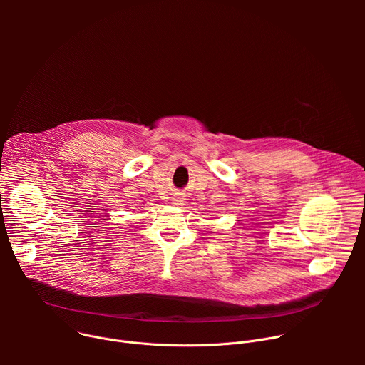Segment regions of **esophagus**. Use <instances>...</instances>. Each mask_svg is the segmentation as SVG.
Returning <instances> with one entry per match:
<instances>
[{
  "mask_svg": "<svg viewBox=\"0 0 365 365\" xmlns=\"http://www.w3.org/2000/svg\"><path fill=\"white\" fill-rule=\"evenodd\" d=\"M172 200H173V203H175V205H179V206L185 205V202H186V199H185V196H183L182 193H176V195H175V197H173Z\"/></svg>",
  "mask_w": 365,
  "mask_h": 365,
  "instance_id": "esophagus-1",
  "label": "esophagus"
}]
</instances>
